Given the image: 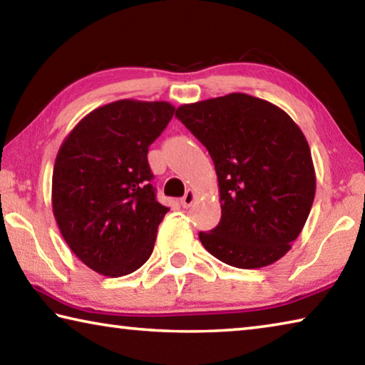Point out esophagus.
<instances>
[{"label": "esophagus", "instance_id": "1", "mask_svg": "<svg viewBox=\"0 0 365 365\" xmlns=\"http://www.w3.org/2000/svg\"><path fill=\"white\" fill-rule=\"evenodd\" d=\"M195 197H196L195 191H193V190H187V193L183 195V197H180V205H182L183 207H190L191 205H193Z\"/></svg>", "mask_w": 365, "mask_h": 365}]
</instances>
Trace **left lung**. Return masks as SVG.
Masks as SVG:
<instances>
[{
	"instance_id": "left-lung-1",
	"label": "left lung",
	"mask_w": 365,
	"mask_h": 365,
	"mask_svg": "<svg viewBox=\"0 0 365 365\" xmlns=\"http://www.w3.org/2000/svg\"><path fill=\"white\" fill-rule=\"evenodd\" d=\"M180 120L211 154L222 217L200 232L205 248L238 269L285 256L316 196V172L301 128L285 110L246 93L183 104Z\"/></svg>"
}]
</instances>
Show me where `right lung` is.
I'll use <instances>...</instances> for the list:
<instances>
[{"mask_svg": "<svg viewBox=\"0 0 365 365\" xmlns=\"http://www.w3.org/2000/svg\"><path fill=\"white\" fill-rule=\"evenodd\" d=\"M175 108L120 100L91 110L61 145L53 170V212L80 261L122 277L150 259L169 207L156 200L148 148Z\"/></svg>", "mask_w": 365, "mask_h": 365, "instance_id": "right-lung-1", "label": "right lung"}]
</instances>
